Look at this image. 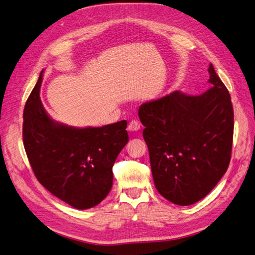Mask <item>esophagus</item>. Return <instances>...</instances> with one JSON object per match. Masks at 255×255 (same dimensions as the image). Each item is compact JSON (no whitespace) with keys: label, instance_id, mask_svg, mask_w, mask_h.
Masks as SVG:
<instances>
[{"label":"esophagus","instance_id":"1","mask_svg":"<svg viewBox=\"0 0 255 255\" xmlns=\"http://www.w3.org/2000/svg\"><path fill=\"white\" fill-rule=\"evenodd\" d=\"M128 129L129 131H137V130L140 129V124H139L138 121H136V120L130 121L129 124H128Z\"/></svg>","mask_w":255,"mask_h":255}]
</instances>
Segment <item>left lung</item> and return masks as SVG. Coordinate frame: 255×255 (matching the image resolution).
<instances>
[{
  "mask_svg": "<svg viewBox=\"0 0 255 255\" xmlns=\"http://www.w3.org/2000/svg\"><path fill=\"white\" fill-rule=\"evenodd\" d=\"M211 87L198 96L175 91L140 105L157 191L190 206L207 196L231 159L234 113L229 91L209 66Z\"/></svg>",
  "mask_w": 255,
  "mask_h": 255,
  "instance_id": "obj_1",
  "label": "left lung"
}]
</instances>
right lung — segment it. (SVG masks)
Returning a JSON list of instances; mask_svg holds the SVG:
<instances>
[{
    "mask_svg": "<svg viewBox=\"0 0 255 255\" xmlns=\"http://www.w3.org/2000/svg\"><path fill=\"white\" fill-rule=\"evenodd\" d=\"M42 73L25 103L23 143L42 186L76 209H90L108 196L113 165L128 143V122L76 128L51 120L40 100Z\"/></svg>",
    "mask_w": 255,
    "mask_h": 255,
    "instance_id": "1",
    "label": "right lung"
}]
</instances>
